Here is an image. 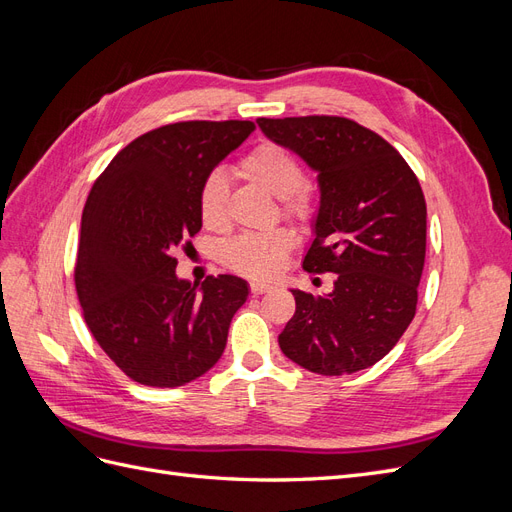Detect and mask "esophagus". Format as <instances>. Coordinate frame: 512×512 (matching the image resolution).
<instances>
[{
  "mask_svg": "<svg viewBox=\"0 0 512 512\" xmlns=\"http://www.w3.org/2000/svg\"><path fill=\"white\" fill-rule=\"evenodd\" d=\"M269 290H271V284H265V282H252L250 284L252 294H262V292H269Z\"/></svg>",
  "mask_w": 512,
  "mask_h": 512,
  "instance_id": "1",
  "label": "esophagus"
}]
</instances>
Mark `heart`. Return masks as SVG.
<instances>
[{
  "label": "heart",
  "instance_id": "1",
  "mask_svg": "<svg viewBox=\"0 0 512 512\" xmlns=\"http://www.w3.org/2000/svg\"><path fill=\"white\" fill-rule=\"evenodd\" d=\"M239 175L280 198L282 213L294 220H307L312 198L303 185V168L292 153L277 143H260L237 162ZM228 179L222 170H209L198 185V213L203 226L220 232L228 224ZM297 243L294 232L275 228L267 232H243L230 239L222 250V262L245 277L275 275L284 265L288 252Z\"/></svg>",
  "mask_w": 512,
  "mask_h": 512
}]
</instances>
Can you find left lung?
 Returning a JSON list of instances; mask_svg holds the SVG:
<instances>
[{
  "label": "left lung",
  "mask_w": 512,
  "mask_h": 512,
  "mask_svg": "<svg viewBox=\"0 0 512 512\" xmlns=\"http://www.w3.org/2000/svg\"><path fill=\"white\" fill-rule=\"evenodd\" d=\"M271 141L318 170L316 239L307 273H335L329 294L292 290L280 333L290 361L320 376L367 369L389 354L416 314L427 205L414 170L380 134L335 115L256 119Z\"/></svg>",
  "instance_id": "1"
}]
</instances>
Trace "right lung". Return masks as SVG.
<instances>
[{
	"label": "right lung",
	"instance_id": "right-lung-1",
	"mask_svg": "<svg viewBox=\"0 0 512 512\" xmlns=\"http://www.w3.org/2000/svg\"><path fill=\"white\" fill-rule=\"evenodd\" d=\"M256 130L252 121H179L123 147L83 209L74 286L100 348L138 384L173 389L203 376L247 299L235 275L196 288L177 277L179 247L203 228L198 185Z\"/></svg>",
	"mask_w": 512,
	"mask_h": 512
}]
</instances>
